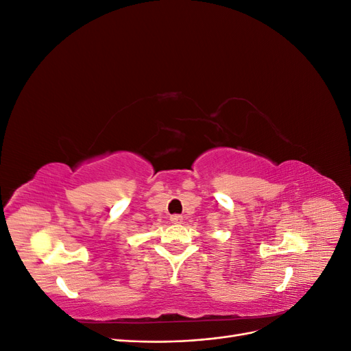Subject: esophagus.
<instances>
[{
	"mask_svg": "<svg viewBox=\"0 0 351 351\" xmlns=\"http://www.w3.org/2000/svg\"><path fill=\"white\" fill-rule=\"evenodd\" d=\"M169 219H171L173 224H182V222H183L182 215H171V217H169Z\"/></svg>",
	"mask_w": 351,
	"mask_h": 351,
	"instance_id": "esophagus-1",
	"label": "esophagus"
}]
</instances>
